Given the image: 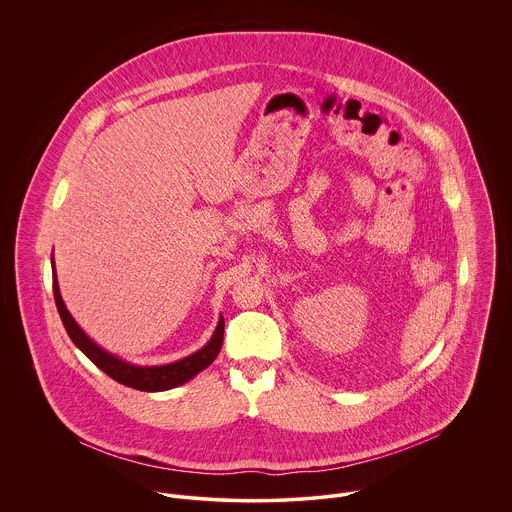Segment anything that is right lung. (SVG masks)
I'll use <instances>...</instances> for the list:
<instances>
[{
  "instance_id": "right-lung-1",
  "label": "right lung",
  "mask_w": 512,
  "mask_h": 512,
  "mask_svg": "<svg viewBox=\"0 0 512 512\" xmlns=\"http://www.w3.org/2000/svg\"><path fill=\"white\" fill-rule=\"evenodd\" d=\"M53 293H55V303L59 309V315L63 319V325L69 333V337L73 339L74 345L94 363L100 370H104L110 378H114L116 382L142 390V392H159V390H169L175 388L179 384H185L187 380H191L195 374H199L203 368L211 365L217 355H219L220 347H222V333H224V319H220L217 325V331L213 335V339L195 355L181 359L177 363L163 366H136L130 363L120 361L118 357H112L110 353L102 351L96 343H92L84 331L76 325L71 313L67 311L63 297L59 292V284L57 278L53 280Z\"/></svg>"
}]
</instances>
